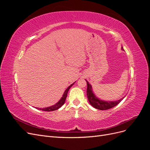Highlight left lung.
<instances>
[{
	"label": "left lung",
	"instance_id": "left-lung-1",
	"mask_svg": "<svg viewBox=\"0 0 150 150\" xmlns=\"http://www.w3.org/2000/svg\"><path fill=\"white\" fill-rule=\"evenodd\" d=\"M121 50L122 51H124L123 47L122 46L121 47ZM86 82H87V96L88 98V101L89 103L91 104L93 107L94 108L98 109V110H109V109H111L113 107L116 106L117 104H118L122 99L125 98V97H122L120 99H118V100L116 101H104L102 100V99L98 98L95 94L94 93L93 88H92V86L91 85L88 81L87 80H86Z\"/></svg>",
	"mask_w": 150,
	"mask_h": 150
}]
</instances>
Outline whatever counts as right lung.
<instances>
[{"label":"right lung","mask_w":150,"mask_h":150,"mask_svg":"<svg viewBox=\"0 0 150 150\" xmlns=\"http://www.w3.org/2000/svg\"><path fill=\"white\" fill-rule=\"evenodd\" d=\"M75 83V82L74 83L71 84L69 87H68L63 94L62 98L59 99V101L57 103H56L55 104H54V105L51 106H49V107H47V108H36V109H38V110H42V111H55L56 110H58L59 108H60L63 104H64L65 101H66V99L67 98V93H68V91L69 90V89L71 88V87H72L73 84Z\"/></svg>","instance_id":"right-lung-1"}]
</instances>
